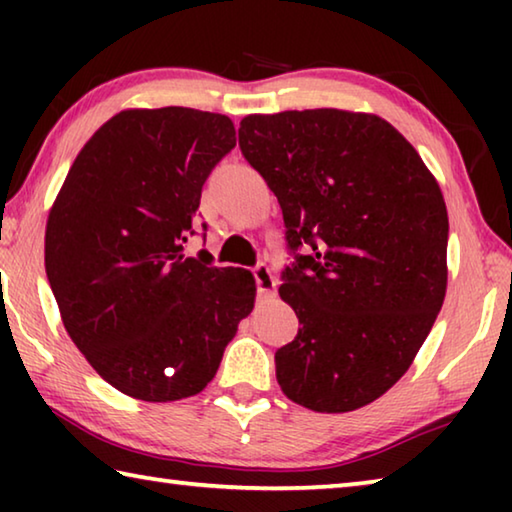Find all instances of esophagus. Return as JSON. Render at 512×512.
Returning a JSON list of instances; mask_svg holds the SVG:
<instances>
[{
    "mask_svg": "<svg viewBox=\"0 0 512 512\" xmlns=\"http://www.w3.org/2000/svg\"><path fill=\"white\" fill-rule=\"evenodd\" d=\"M253 275H255L259 293H266V296H268V293H275L277 282H275V275H273L271 268H268L266 264H257L253 268Z\"/></svg>",
    "mask_w": 512,
    "mask_h": 512,
    "instance_id": "obj_1",
    "label": "esophagus"
}]
</instances>
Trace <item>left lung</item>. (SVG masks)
Listing matches in <instances>:
<instances>
[{"label": "left lung", "instance_id": "1", "mask_svg": "<svg viewBox=\"0 0 512 512\" xmlns=\"http://www.w3.org/2000/svg\"><path fill=\"white\" fill-rule=\"evenodd\" d=\"M239 149L282 207L293 264L280 296L296 339L277 384L318 413L384 395L427 339L447 289V207L418 151L375 115H248Z\"/></svg>", "mask_w": 512, "mask_h": 512}]
</instances>
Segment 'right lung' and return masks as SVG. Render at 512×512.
<instances>
[{"label": "right lung", "mask_w": 512, "mask_h": 512, "mask_svg": "<svg viewBox=\"0 0 512 512\" xmlns=\"http://www.w3.org/2000/svg\"><path fill=\"white\" fill-rule=\"evenodd\" d=\"M235 144L219 112L124 110L76 155L49 212L45 268L67 334L137 400L201 393L253 311V273L183 255L205 180Z\"/></svg>", "instance_id": "obj_1"}]
</instances>
